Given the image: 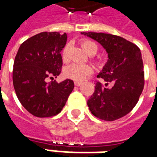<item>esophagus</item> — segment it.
<instances>
[{
  "mask_svg": "<svg viewBox=\"0 0 157 157\" xmlns=\"http://www.w3.org/2000/svg\"><path fill=\"white\" fill-rule=\"evenodd\" d=\"M75 85L77 86H80L82 85V82H75Z\"/></svg>",
  "mask_w": 157,
  "mask_h": 157,
  "instance_id": "1",
  "label": "esophagus"
}]
</instances>
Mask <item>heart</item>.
<instances>
[{
  "instance_id": "heart-1",
  "label": "heart",
  "mask_w": 157,
  "mask_h": 157,
  "mask_svg": "<svg viewBox=\"0 0 157 157\" xmlns=\"http://www.w3.org/2000/svg\"><path fill=\"white\" fill-rule=\"evenodd\" d=\"M82 48H84L88 55H93L98 51V46L95 42L89 39H85L82 41ZM70 49L71 44H66L62 49L61 57L63 61L68 62L70 59ZM93 67L89 65H81V64H72L68 65L65 69V75L66 77L72 79L76 82H82L85 80L88 75L93 73Z\"/></svg>"
}]
</instances>
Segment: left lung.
Returning a JSON list of instances; mask_svg holds the SVG:
<instances>
[{
  "mask_svg": "<svg viewBox=\"0 0 157 157\" xmlns=\"http://www.w3.org/2000/svg\"><path fill=\"white\" fill-rule=\"evenodd\" d=\"M102 45L109 60L98 78L95 91L87 101L93 115L105 121H114L135 108L145 84L141 52L137 45L122 37L103 33H82ZM109 83L112 88H108Z\"/></svg>",
  "mask_w": 157,
  "mask_h": 157,
  "instance_id": "1",
  "label": "left lung"
}]
</instances>
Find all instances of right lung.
<instances>
[{
	"label": "right lung",
	"instance_id": "1",
	"mask_svg": "<svg viewBox=\"0 0 157 157\" xmlns=\"http://www.w3.org/2000/svg\"><path fill=\"white\" fill-rule=\"evenodd\" d=\"M66 33L43 32L22 43L14 60L12 81L17 98L27 111L39 118L61 112L74 88L72 80L47 82L61 72L60 52Z\"/></svg>",
	"mask_w": 157,
	"mask_h": 157
}]
</instances>
